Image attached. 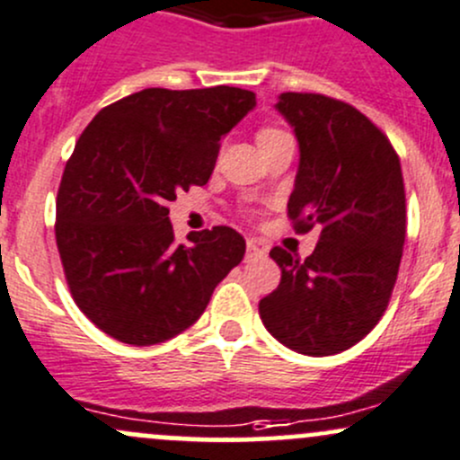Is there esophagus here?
<instances>
[{
  "mask_svg": "<svg viewBox=\"0 0 460 460\" xmlns=\"http://www.w3.org/2000/svg\"><path fill=\"white\" fill-rule=\"evenodd\" d=\"M246 253H249V258H255V255H264V249L255 240H249L246 243Z\"/></svg>",
  "mask_w": 460,
  "mask_h": 460,
  "instance_id": "1",
  "label": "esophagus"
}]
</instances>
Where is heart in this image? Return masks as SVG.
Masks as SVG:
<instances>
[{"mask_svg": "<svg viewBox=\"0 0 460 460\" xmlns=\"http://www.w3.org/2000/svg\"><path fill=\"white\" fill-rule=\"evenodd\" d=\"M282 137H287V134H284L282 129H278V128H262L258 132V137H255V141H258V147H264V145L278 141V138H282Z\"/></svg>", "mask_w": 460, "mask_h": 460, "instance_id": "heart-1", "label": "heart"}]
</instances>
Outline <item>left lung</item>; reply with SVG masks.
<instances>
[{"instance_id": "8db88e82", "label": "left lung", "mask_w": 460, "mask_h": 460, "mask_svg": "<svg viewBox=\"0 0 460 460\" xmlns=\"http://www.w3.org/2000/svg\"><path fill=\"white\" fill-rule=\"evenodd\" d=\"M275 110L299 145L288 216L295 231L319 238L304 262L270 249L282 279L260 299V317L291 350L335 355L368 335L393 295L405 243L401 163L385 134L344 101L284 92Z\"/></svg>"}]
</instances>
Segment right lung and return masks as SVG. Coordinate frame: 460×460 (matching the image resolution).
Masks as SVG:
<instances>
[{"label":"right lung","instance_id":"obj_1","mask_svg":"<svg viewBox=\"0 0 460 460\" xmlns=\"http://www.w3.org/2000/svg\"><path fill=\"white\" fill-rule=\"evenodd\" d=\"M249 90L147 88L101 110L66 163L57 246L76 306L132 346L181 335L244 258L231 226L173 243L167 205L207 185L222 137L251 110Z\"/></svg>","mask_w":460,"mask_h":460}]
</instances>
